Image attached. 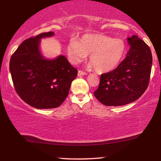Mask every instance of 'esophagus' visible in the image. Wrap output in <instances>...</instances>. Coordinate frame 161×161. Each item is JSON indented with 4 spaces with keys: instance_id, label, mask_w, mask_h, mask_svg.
I'll return each instance as SVG.
<instances>
[{
    "instance_id": "34e87169",
    "label": "esophagus",
    "mask_w": 161,
    "mask_h": 161,
    "mask_svg": "<svg viewBox=\"0 0 161 161\" xmlns=\"http://www.w3.org/2000/svg\"><path fill=\"white\" fill-rule=\"evenodd\" d=\"M78 75L80 76V75H87V73H86V72L84 71H82V70H79L78 72Z\"/></svg>"
}]
</instances>
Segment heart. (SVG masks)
Listing matches in <instances>:
<instances>
[{"mask_svg":"<svg viewBox=\"0 0 161 161\" xmlns=\"http://www.w3.org/2000/svg\"><path fill=\"white\" fill-rule=\"evenodd\" d=\"M125 42L101 34L84 35L80 41L69 44L67 52L73 64L86 60L90 54V67L95 68L99 73H108L116 69L125 56Z\"/></svg>","mask_w":161,"mask_h":161,"instance_id":"b5f03b06","label":"heart"}]
</instances>
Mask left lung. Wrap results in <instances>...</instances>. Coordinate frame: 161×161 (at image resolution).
Listing matches in <instances>:
<instances>
[{
    "mask_svg": "<svg viewBox=\"0 0 161 161\" xmlns=\"http://www.w3.org/2000/svg\"><path fill=\"white\" fill-rule=\"evenodd\" d=\"M130 49L115 69L101 74L95 97L106 106H122L139 98L150 80L152 54L137 36L127 38Z\"/></svg>",
    "mask_w": 161,
    "mask_h": 161,
    "instance_id": "left-lung-1",
    "label": "left lung"
}]
</instances>
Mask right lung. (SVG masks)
I'll return each instance as SVG.
<instances>
[{"label":"right lung","mask_w":161,"mask_h":161,"mask_svg":"<svg viewBox=\"0 0 161 161\" xmlns=\"http://www.w3.org/2000/svg\"><path fill=\"white\" fill-rule=\"evenodd\" d=\"M53 35V32H44L25 39L10 60V71L16 93L35 108L51 109L61 105L78 73L63 55L52 60L42 55L41 38Z\"/></svg>","instance_id":"right-lung-1"}]
</instances>
